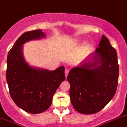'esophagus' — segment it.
<instances>
[{
	"label": "esophagus",
	"instance_id": "obj_1",
	"mask_svg": "<svg viewBox=\"0 0 127 127\" xmlns=\"http://www.w3.org/2000/svg\"><path fill=\"white\" fill-rule=\"evenodd\" d=\"M68 73H69V70H68V69H65V75L66 77L67 76Z\"/></svg>",
	"mask_w": 127,
	"mask_h": 127
}]
</instances>
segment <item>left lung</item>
Masks as SVG:
<instances>
[{
  "label": "left lung",
  "instance_id": "1",
  "mask_svg": "<svg viewBox=\"0 0 127 127\" xmlns=\"http://www.w3.org/2000/svg\"><path fill=\"white\" fill-rule=\"evenodd\" d=\"M119 65L116 49L104 35L95 49L80 65L71 69L67 76L71 102L75 110L84 114L101 110L117 90Z\"/></svg>",
  "mask_w": 127,
  "mask_h": 127
}]
</instances>
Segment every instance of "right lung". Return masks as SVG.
<instances>
[{
    "label": "right lung",
    "mask_w": 127,
    "mask_h": 127,
    "mask_svg": "<svg viewBox=\"0 0 127 127\" xmlns=\"http://www.w3.org/2000/svg\"><path fill=\"white\" fill-rule=\"evenodd\" d=\"M46 36L41 30L23 33L7 57L6 80L9 94L16 105L30 114H39L51 106L52 97L65 79L64 66L54 71L32 67L26 62L23 44Z\"/></svg>",
    "instance_id": "add662e5"
}]
</instances>
